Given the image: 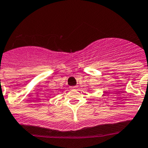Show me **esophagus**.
<instances>
[{"mask_svg": "<svg viewBox=\"0 0 148 148\" xmlns=\"http://www.w3.org/2000/svg\"><path fill=\"white\" fill-rule=\"evenodd\" d=\"M75 86H72L71 89H75Z\"/></svg>", "mask_w": 148, "mask_h": 148, "instance_id": "34e87169", "label": "esophagus"}]
</instances>
